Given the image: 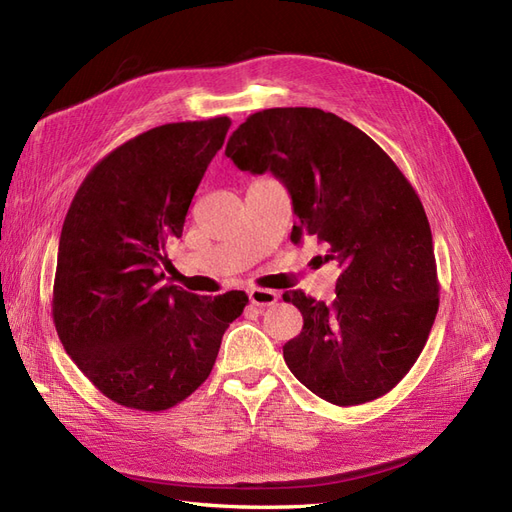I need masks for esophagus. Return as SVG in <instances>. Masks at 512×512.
Instances as JSON below:
<instances>
[{
    "instance_id": "esophagus-1",
    "label": "esophagus",
    "mask_w": 512,
    "mask_h": 512,
    "mask_svg": "<svg viewBox=\"0 0 512 512\" xmlns=\"http://www.w3.org/2000/svg\"><path fill=\"white\" fill-rule=\"evenodd\" d=\"M277 299H280V294H277L275 290H267V288H252L250 290L252 305H273Z\"/></svg>"
}]
</instances>
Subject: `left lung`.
I'll list each match as a JSON object with an SVG mask.
<instances>
[{
    "label": "left lung",
    "mask_w": 512,
    "mask_h": 512,
    "mask_svg": "<svg viewBox=\"0 0 512 512\" xmlns=\"http://www.w3.org/2000/svg\"><path fill=\"white\" fill-rule=\"evenodd\" d=\"M226 156L254 175L271 170L297 215L290 239L318 237L324 260L342 269L329 305L284 292L303 314V331L284 346L294 378L344 408L395 389L440 305L431 228L412 183L365 132L307 106L250 115Z\"/></svg>",
    "instance_id": "obj_1"
}]
</instances>
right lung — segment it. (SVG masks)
Here are the masks:
<instances>
[{
    "label": "right lung",
    "instance_id": "1",
    "mask_svg": "<svg viewBox=\"0 0 512 512\" xmlns=\"http://www.w3.org/2000/svg\"><path fill=\"white\" fill-rule=\"evenodd\" d=\"M228 117L151 128L104 156L76 190L59 237L53 322L70 359L115 404L162 412L218 359L247 294L200 297L164 284L194 192Z\"/></svg>",
    "mask_w": 512,
    "mask_h": 512
}]
</instances>
